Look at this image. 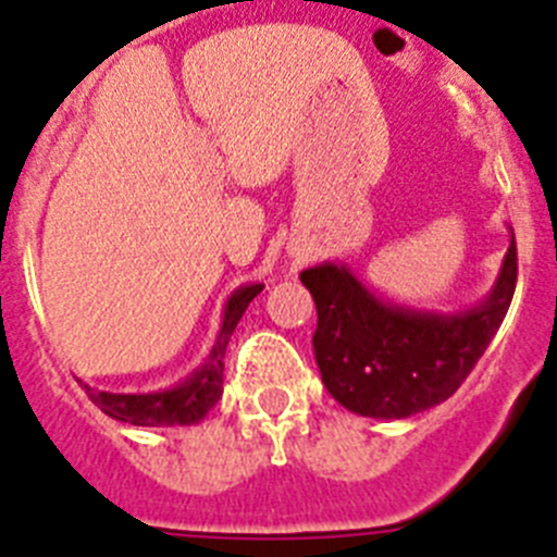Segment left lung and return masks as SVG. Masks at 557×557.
<instances>
[{
  "label": "left lung",
  "mask_w": 557,
  "mask_h": 557,
  "mask_svg": "<svg viewBox=\"0 0 557 557\" xmlns=\"http://www.w3.org/2000/svg\"><path fill=\"white\" fill-rule=\"evenodd\" d=\"M318 329L312 346L323 385L366 418H410L441 405L466 382L499 332L516 289V239L482 301L466 309H418L371 293L343 262L301 273Z\"/></svg>",
  "instance_id": "obj_1"
}]
</instances>
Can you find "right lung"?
Returning <instances> with one entry per match:
<instances>
[{
  "label": "right lung",
  "instance_id": "obj_1",
  "mask_svg": "<svg viewBox=\"0 0 557 557\" xmlns=\"http://www.w3.org/2000/svg\"><path fill=\"white\" fill-rule=\"evenodd\" d=\"M264 284H243L228 295L223 307V323H220L218 339L211 346L209 357L200 362L186 379L175 382L164 391L150 393H108L81 382L86 396L100 407L106 416L125 421L133 426H191L200 424L206 412L218 405L223 396V359L228 339L236 323L245 314L248 304L262 293Z\"/></svg>",
  "mask_w": 557,
  "mask_h": 557
}]
</instances>
